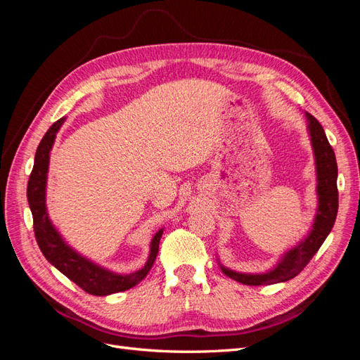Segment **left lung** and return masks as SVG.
<instances>
[{
    "label": "left lung",
    "mask_w": 360,
    "mask_h": 360,
    "mask_svg": "<svg viewBox=\"0 0 360 360\" xmlns=\"http://www.w3.org/2000/svg\"><path fill=\"white\" fill-rule=\"evenodd\" d=\"M307 114L308 130L311 136V144L315 156V168H317V195L319 207L314 217L312 230L303 240L291 248L279 259V263L266 274H240L226 269L221 264L224 274L240 284L245 285H264V284H278L285 282L297 276L304 269L311 258L317 254V250L326 240V237L332 231L336 213H338V165L333 148L329 144L324 129L319 123L317 118L311 114Z\"/></svg>",
    "instance_id": "8db88e82"
}]
</instances>
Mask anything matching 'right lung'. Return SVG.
<instances>
[{"label":"right lung","instance_id":"1","mask_svg":"<svg viewBox=\"0 0 360 360\" xmlns=\"http://www.w3.org/2000/svg\"><path fill=\"white\" fill-rule=\"evenodd\" d=\"M64 120H66L64 117L57 120L48 129L45 136L41 138L36 151L34 167H32L28 180L27 198L32 213V226H34L37 245L41 254L45 255V258L53 267H57L64 276H68L76 285L81 287L84 291L93 294V296H108V294L126 291L143 281L147 276L150 269L153 267V263L159 252V242L163 230H159L150 243V255L146 266L130 275H118L111 270L97 266L93 261L86 259L85 257L76 252L75 249H72L63 240V237L56 230V226L52 225L48 216L46 180L49 153Z\"/></svg>","mask_w":360,"mask_h":360}]
</instances>
